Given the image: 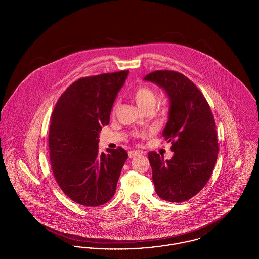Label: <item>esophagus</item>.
Listing matches in <instances>:
<instances>
[{
	"instance_id": "34e87169",
	"label": "esophagus",
	"mask_w": 259,
	"mask_h": 259,
	"mask_svg": "<svg viewBox=\"0 0 259 259\" xmlns=\"http://www.w3.org/2000/svg\"><path fill=\"white\" fill-rule=\"evenodd\" d=\"M141 153H142V152H141L140 150H130V151L128 152V155H129L130 158H133V157H135V156L141 154Z\"/></svg>"
}]
</instances>
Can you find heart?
Returning <instances> with one entry per match:
<instances>
[{"label": "heart", "mask_w": 259, "mask_h": 259, "mask_svg": "<svg viewBox=\"0 0 259 259\" xmlns=\"http://www.w3.org/2000/svg\"><path fill=\"white\" fill-rule=\"evenodd\" d=\"M133 96L137 105L143 111H147V110L152 111L156 105V101H157L156 93L153 91V89H151L150 87L147 85H139L137 87L133 92ZM117 106H118V103L116 101L112 107L113 112L116 110Z\"/></svg>", "instance_id": "1"}]
</instances>
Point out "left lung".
<instances>
[{
	"label": "left lung",
	"mask_w": 259,
	"mask_h": 259,
	"mask_svg": "<svg viewBox=\"0 0 259 259\" xmlns=\"http://www.w3.org/2000/svg\"><path fill=\"white\" fill-rule=\"evenodd\" d=\"M168 94L171 109L164 139L172 142L174 156L164 160L148 152L157 195L180 203L195 196L207 185L219 153L215 121L209 104L198 87L179 72L158 70L145 77Z\"/></svg>",
	"instance_id": "8db88e82"
}]
</instances>
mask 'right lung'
Instances as JSON below:
<instances>
[{
    "label": "right lung",
    "instance_id": "add662e5",
    "mask_svg": "<svg viewBox=\"0 0 259 259\" xmlns=\"http://www.w3.org/2000/svg\"><path fill=\"white\" fill-rule=\"evenodd\" d=\"M129 71L80 77L58 99L50 117L49 148L53 176L62 191L85 207L114 195L127 151H98L99 132L110 122L117 92Z\"/></svg>",
    "mask_w": 259,
    "mask_h": 259
}]
</instances>
